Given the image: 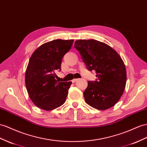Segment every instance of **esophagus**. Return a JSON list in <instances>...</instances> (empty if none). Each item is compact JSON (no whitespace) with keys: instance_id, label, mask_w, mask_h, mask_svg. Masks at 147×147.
Wrapping results in <instances>:
<instances>
[{"instance_id":"esophagus-1","label":"esophagus","mask_w":147,"mask_h":147,"mask_svg":"<svg viewBox=\"0 0 147 147\" xmlns=\"http://www.w3.org/2000/svg\"><path fill=\"white\" fill-rule=\"evenodd\" d=\"M78 80V79H73L72 80V82H75L76 81H77Z\"/></svg>"}]
</instances>
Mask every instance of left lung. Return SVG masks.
I'll return each instance as SVG.
<instances>
[{"mask_svg":"<svg viewBox=\"0 0 147 147\" xmlns=\"http://www.w3.org/2000/svg\"><path fill=\"white\" fill-rule=\"evenodd\" d=\"M74 48L87 69L97 73L96 81H88L83 92L86 102L102 111L114 106L126 84V69L121 57L109 45L96 40H78Z\"/></svg>","mask_w":147,"mask_h":147,"instance_id":"8db88e82","label":"left lung"}]
</instances>
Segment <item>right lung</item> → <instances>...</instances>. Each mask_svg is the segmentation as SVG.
I'll return each instance as SVG.
<instances>
[{"label":"right lung","mask_w":147,"mask_h":147,"mask_svg":"<svg viewBox=\"0 0 147 147\" xmlns=\"http://www.w3.org/2000/svg\"><path fill=\"white\" fill-rule=\"evenodd\" d=\"M74 40H55L41 45L33 53L25 72V85L36 106L51 111L65 102L72 82H58L55 72Z\"/></svg>","instance_id":"add662e5"}]
</instances>
